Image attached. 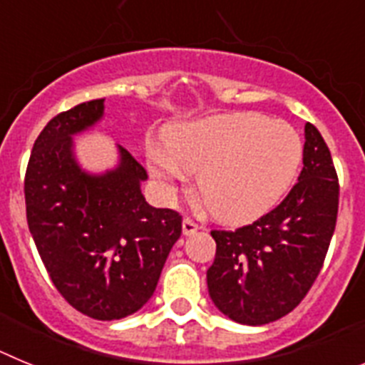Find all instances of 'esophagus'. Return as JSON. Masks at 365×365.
I'll return each mask as SVG.
<instances>
[{
	"instance_id": "34e87169",
	"label": "esophagus",
	"mask_w": 365,
	"mask_h": 365,
	"mask_svg": "<svg viewBox=\"0 0 365 365\" xmlns=\"http://www.w3.org/2000/svg\"><path fill=\"white\" fill-rule=\"evenodd\" d=\"M199 225L195 221H193V219H190V217H185L182 219V234L185 235H192V234H195V232L199 230Z\"/></svg>"
}]
</instances>
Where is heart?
<instances>
[{
	"label": "heart",
	"mask_w": 365,
	"mask_h": 365,
	"mask_svg": "<svg viewBox=\"0 0 365 365\" xmlns=\"http://www.w3.org/2000/svg\"><path fill=\"white\" fill-rule=\"evenodd\" d=\"M148 151L150 172L170 186L199 173L197 188L219 221L243 225L278 205L294 182L303 143L287 122L261 113H228L173 128Z\"/></svg>",
	"instance_id": "1"
}]
</instances>
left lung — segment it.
Returning a JSON list of instances; mask_svg holds the SVG:
<instances>
[{
    "mask_svg": "<svg viewBox=\"0 0 365 365\" xmlns=\"http://www.w3.org/2000/svg\"><path fill=\"white\" fill-rule=\"evenodd\" d=\"M338 175L320 131L305 124L303 170L274 210L234 232L212 230L206 270L215 307L243 325H265L305 298L324 265L338 215Z\"/></svg>",
    "mask_w": 365,
    "mask_h": 365,
    "instance_id": "1",
    "label": "left lung"
}]
</instances>
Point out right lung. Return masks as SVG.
I'll return each instance as SVG.
<instances>
[{"label":"right lung","mask_w":365,"mask_h":365,"mask_svg":"<svg viewBox=\"0 0 365 365\" xmlns=\"http://www.w3.org/2000/svg\"><path fill=\"white\" fill-rule=\"evenodd\" d=\"M104 117V98L47 122L27 173L25 206L32 240L58 292L95 320H120L153 296L182 217L146 202L148 173L118 146V166L87 173L74 159L73 135Z\"/></svg>","instance_id":"1"}]
</instances>
